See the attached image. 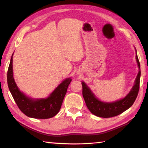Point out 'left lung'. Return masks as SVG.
<instances>
[{
    "label": "left lung",
    "instance_id": "1",
    "mask_svg": "<svg viewBox=\"0 0 148 148\" xmlns=\"http://www.w3.org/2000/svg\"><path fill=\"white\" fill-rule=\"evenodd\" d=\"M136 51V60L139 71L135 81V84L125 98L113 102H103L96 98L84 82L81 83L83 86V96L87 108L90 111L97 116L101 118H111L121 114L133 105L139 90L140 66Z\"/></svg>",
    "mask_w": 148,
    "mask_h": 148
}]
</instances>
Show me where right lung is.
<instances>
[{"mask_svg": "<svg viewBox=\"0 0 148 148\" xmlns=\"http://www.w3.org/2000/svg\"><path fill=\"white\" fill-rule=\"evenodd\" d=\"M12 55L8 71V84L20 111L29 117L36 119L51 118L58 114L72 81L71 78L63 81L46 99H31L21 92L15 83L12 72Z\"/></svg>", "mask_w": 148, "mask_h": 148, "instance_id": "right-lung-1", "label": "right lung"}]
</instances>
